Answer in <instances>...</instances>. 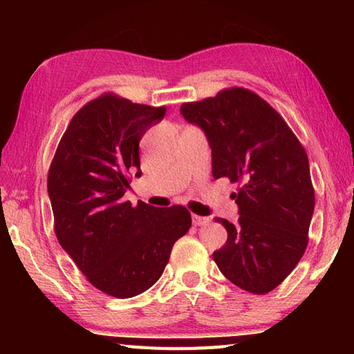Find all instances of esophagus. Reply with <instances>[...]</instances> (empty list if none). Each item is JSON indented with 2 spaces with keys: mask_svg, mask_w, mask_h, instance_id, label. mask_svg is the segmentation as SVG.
<instances>
[{
  "mask_svg": "<svg viewBox=\"0 0 354 354\" xmlns=\"http://www.w3.org/2000/svg\"><path fill=\"white\" fill-rule=\"evenodd\" d=\"M192 221H194L195 226H205L209 223V218L201 217V215H192Z\"/></svg>",
  "mask_w": 354,
  "mask_h": 354,
  "instance_id": "34e87169",
  "label": "esophagus"
}]
</instances>
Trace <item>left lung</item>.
<instances>
[{
  "label": "left lung",
  "instance_id": "obj_1",
  "mask_svg": "<svg viewBox=\"0 0 354 354\" xmlns=\"http://www.w3.org/2000/svg\"><path fill=\"white\" fill-rule=\"evenodd\" d=\"M212 148V175L237 183L239 218L214 253L220 272L241 289L263 295L289 277L306 251L315 192L306 149L286 120L243 87L181 106Z\"/></svg>",
  "mask_w": 354,
  "mask_h": 354
}]
</instances>
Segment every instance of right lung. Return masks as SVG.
<instances>
[{
	"label": "right lung",
	"instance_id": "right-lung-1",
	"mask_svg": "<svg viewBox=\"0 0 354 354\" xmlns=\"http://www.w3.org/2000/svg\"><path fill=\"white\" fill-rule=\"evenodd\" d=\"M165 111L100 95L70 120L48 170L59 243L88 283L115 298L149 289L192 226L181 205L133 206L123 198L131 173L142 175L139 142Z\"/></svg>",
	"mask_w": 354,
	"mask_h": 354
}]
</instances>
